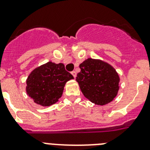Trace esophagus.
I'll return each instance as SVG.
<instances>
[{"label":"esophagus","instance_id":"1","mask_svg":"<svg viewBox=\"0 0 150 150\" xmlns=\"http://www.w3.org/2000/svg\"><path fill=\"white\" fill-rule=\"evenodd\" d=\"M71 74H72L73 76H74V78H76V71H72V72H71Z\"/></svg>","mask_w":150,"mask_h":150}]
</instances>
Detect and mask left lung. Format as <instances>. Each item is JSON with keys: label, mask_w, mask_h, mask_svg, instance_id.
Returning a JSON list of instances; mask_svg holds the SVG:
<instances>
[{"label": "left lung", "mask_w": 150, "mask_h": 150, "mask_svg": "<svg viewBox=\"0 0 150 150\" xmlns=\"http://www.w3.org/2000/svg\"><path fill=\"white\" fill-rule=\"evenodd\" d=\"M78 82L86 98L98 105L113 100L119 90L120 78L115 69L102 61L88 59L80 64Z\"/></svg>", "instance_id": "left-lung-1"}]
</instances>
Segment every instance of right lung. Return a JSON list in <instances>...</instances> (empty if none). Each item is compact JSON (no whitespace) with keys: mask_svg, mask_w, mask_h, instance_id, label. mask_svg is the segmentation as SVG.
<instances>
[{"mask_svg":"<svg viewBox=\"0 0 150 150\" xmlns=\"http://www.w3.org/2000/svg\"><path fill=\"white\" fill-rule=\"evenodd\" d=\"M74 76L62 63L48 62L34 69L27 79V93L35 103L50 106L56 103L62 95L64 86Z\"/></svg>","mask_w":150,"mask_h":150,"instance_id":"right-lung-1","label":"right lung"}]
</instances>
